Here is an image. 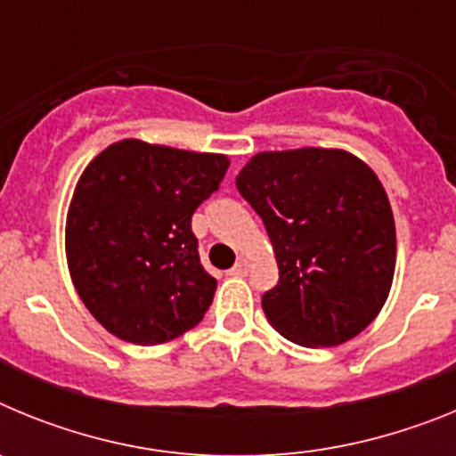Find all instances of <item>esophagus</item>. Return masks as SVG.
<instances>
[{
	"label": "esophagus",
	"instance_id": "34e87169",
	"mask_svg": "<svg viewBox=\"0 0 456 456\" xmlns=\"http://www.w3.org/2000/svg\"><path fill=\"white\" fill-rule=\"evenodd\" d=\"M231 273H232V276H247V273H248V263H247V260H237L235 267L231 269Z\"/></svg>",
	"mask_w": 456,
	"mask_h": 456
}]
</instances>
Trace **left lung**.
Masks as SVG:
<instances>
[{
	"mask_svg": "<svg viewBox=\"0 0 456 456\" xmlns=\"http://www.w3.org/2000/svg\"><path fill=\"white\" fill-rule=\"evenodd\" d=\"M263 219L278 285L269 324L304 347H336L379 315L395 273V221L372 168L345 151L260 152L235 180Z\"/></svg>",
	"mask_w": 456,
	"mask_h": 456,
	"instance_id": "obj_1",
	"label": "left lung"
}]
</instances>
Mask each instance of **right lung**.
Here are the masks:
<instances>
[{
    "mask_svg": "<svg viewBox=\"0 0 456 456\" xmlns=\"http://www.w3.org/2000/svg\"><path fill=\"white\" fill-rule=\"evenodd\" d=\"M228 157L125 139L82 173L66 221L79 299L116 338L159 345L203 320L216 281L200 265L191 215Z\"/></svg>",
    "mask_w": 456,
    "mask_h": 456,
    "instance_id": "add662e5",
    "label": "right lung"
}]
</instances>
